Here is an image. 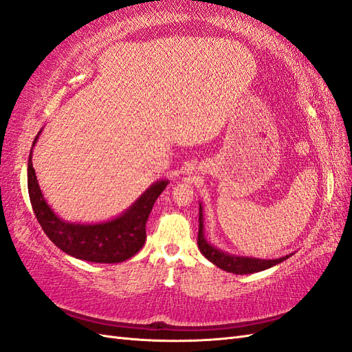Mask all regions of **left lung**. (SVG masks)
I'll list each match as a JSON object with an SVG mask.
<instances>
[{
    "label": "left lung",
    "mask_w": 352,
    "mask_h": 352,
    "mask_svg": "<svg viewBox=\"0 0 352 352\" xmlns=\"http://www.w3.org/2000/svg\"><path fill=\"white\" fill-rule=\"evenodd\" d=\"M197 247H199L201 253L208 258L211 263H214L217 267L226 270L230 274L236 275H248L254 272H262L269 267L275 265L283 263L292 254L279 257V258H256V257H245V256H236L226 253L217 247L211 245L205 236V229H204V206L199 202V235H197Z\"/></svg>",
    "instance_id": "8db88e82"
}]
</instances>
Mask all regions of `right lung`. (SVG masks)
I'll use <instances>...</instances> for the list:
<instances>
[{"label": "right lung", "instance_id": "right-lung-1", "mask_svg": "<svg viewBox=\"0 0 352 352\" xmlns=\"http://www.w3.org/2000/svg\"><path fill=\"white\" fill-rule=\"evenodd\" d=\"M41 131L32 142L38 141ZM32 148L28 159V192L35 217L49 239L64 253L92 263H120L131 258L146 242V223L153 205L165 190L169 179H157L117 217L99 223H71L62 220L44 199L32 166Z\"/></svg>", "mask_w": 352, "mask_h": 352}]
</instances>
